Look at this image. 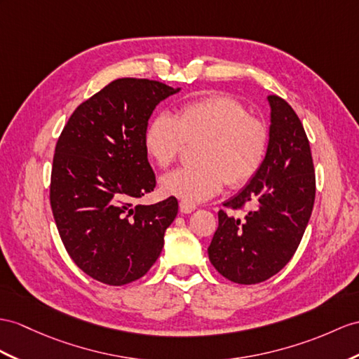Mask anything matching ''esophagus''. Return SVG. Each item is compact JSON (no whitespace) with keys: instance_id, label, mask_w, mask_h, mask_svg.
Listing matches in <instances>:
<instances>
[{"instance_id":"34e87169","label":"esophagus","mask_w":359,"mask_h":359,"mask_svg":"<svg viewBox=\"0 0 359 359\" xmlns=\"http://www.w3.org/2000/svg\"><path fill=\"white\" fill-rule=\"evenodd\" d=\"M180 210L181 213H191L196 210V204L191 203V201H186V199H181L180 201Z\"/></svg>"}]
</instances>
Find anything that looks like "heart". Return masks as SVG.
Returning a JSON list of instances; mask_svg holds the SVG:
<instances>
[{"label": "heart", "instance_id": "heart-1", "mask_svg": "<svg viewBox=\"0 0 359 359\" xmlns=\"http://www.w3.org/2000/svg\"><path fill=\"white\" fill-rule=\"evenodd\" d=\"M198 140L201 164L165 173L160 181L165 195L205 201L219 194L225 182L247 186L266 160L269 129L231 95L213 94L184 102L175 117L156 114L144 129L143 146L147 156L164 169L178 158L186 142Z\"/></svg>", "mask_w": 359, "mask_h": 359}]
</instances>
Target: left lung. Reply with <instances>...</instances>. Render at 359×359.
<instances>
[{"label": "left lung", "instance_id": "obj_1", "mask_svg": "<svg viewBox=\"0 0 359 359\" xmlns=\"http://www.w3.org/2000/svg\"><path fill=\"white\" fill-rule=\"evenodd\" d=\"M268 102L266 160L250 184L224 203L245 215L219 210V225L208 247L217 273L239 285L265 282L292 259L316 201L313 161L302 121L278 95H268Z\"/></svg>", "mask_w": 359, "mask_h": 359}]
</instances>
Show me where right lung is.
Here are the masks:
<instances>
[{
  "label": "right lung",
  "instance_id": "obj_1",
  "mask_svg": "<svg viewBox=\"0 0 359 359\" xmlns=\"http://www.w3.org/2000/svg\"><path fill=\"white\" fill-rule=\"evenodd\" d=\"M178 90L123 77L79 104L56 143L50 205L69 257L111 286L143 277L158 259L178 213L170 196L137 204L155 189L143 134L156 104Z\"/></svg>",
  "mask_w": 359,
  "mask_h": 359
}]
</instances>
